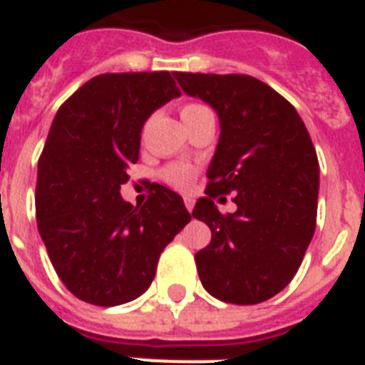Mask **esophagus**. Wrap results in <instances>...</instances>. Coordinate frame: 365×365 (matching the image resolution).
Segmentation results:
<instances>
[{
  "mask_svg": "<svg viewBox=\"0 0 365 365\" xmlns=\"http://www.w3.org/2000/svg\"><path fill=\"white\" fill-rule=\"evenodd\" d=\"M185 205H186V209L192 212V209H194V200H192V197H185Z\"/></svg>",
  "mask_w": 365,
  "mask_h": 365,
  "instance_id": "obj_1",
  "label": "esophagus"
}]
</instances>
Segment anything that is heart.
Returning a JSON list of instances; mask_svg holds the SVG:
<instances>
[{
	"label": "heart",
	"instance_id": "b5f03b06",
	"mask_svg": "<svg viewBox=\"0 0 365 365\" xmlns=\"http://www.w3.org/2000/svg\"><path fill=\"white\" fill-rule=\"evenodd\" d=\"M203 110H209V108L203 106V104H186V106L182 108V111H180V115L188 117ZM160 175L162 179H164L170 186H173V188L188 190L190 186L194 185L195 170L188 164H170L162 170Z\"/></svg>",
	"mask_w": 365,
	"mask_h": 365
}]
</instances>
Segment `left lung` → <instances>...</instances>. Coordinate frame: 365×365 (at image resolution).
Masks as SVG:
<instances>
[{
    "instance_id": "1",
    "label": "left lung",
    "mask_w": 365,
    "mask_h": 365,
    "mask_svg": "<svg viewBox=\"0 0 365 365\" xmlns=\"http://www.w3.org/2000/svg\"><path fill=\"white\" fill-rule=\"evenodd\" d=\"M175 78L220 117L207 197L192 212L212 233L195 254L201 284L222 302H264L293 279L317 224L319 160L308 128L291 102L254 76ZM227 193L237 210L222 215L214 200Z\"/></svg>"
}]
</instances>
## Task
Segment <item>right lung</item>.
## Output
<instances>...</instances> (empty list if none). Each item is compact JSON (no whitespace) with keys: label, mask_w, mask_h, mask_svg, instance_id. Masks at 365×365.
<instances>
[{"label":"right lung","mask_w":365,"mask_h":365,"mask_svg":"<svg viewBox=\"0 0 365 365\" xmlns=\"http://www.w3.org/2000/svg\"><path fill=\"white\" fill-rule=\"evenodd\" d=\"M179 95L168 71L110 72L57 110L38 158L37 225L57 276L83 302L108 308L145 293L160 254L192 218L162 185L143 207L119 192L145 121Z\"/></svg>","instance_id":"obj_1"}]
</instances>
